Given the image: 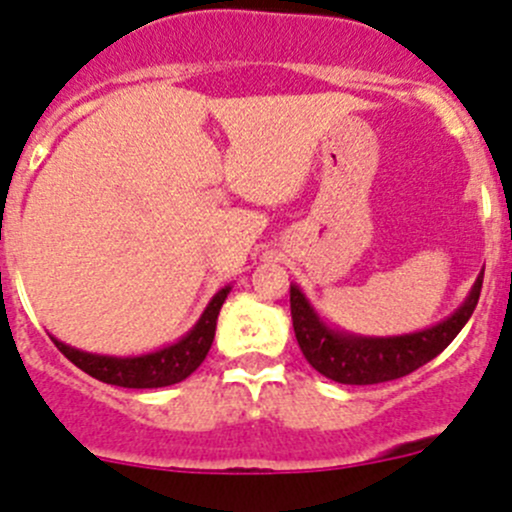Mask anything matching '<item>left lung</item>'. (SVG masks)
I'll return each mask as SVG.
<instances>
[{
    "instance_id": "8db88e82",
    "label": "left lung",
    "mask_w": 512,
    "mask_h": 512,
    "mask_svg": "<svg viewBox=\"0 0 512 512\" xmlns=\"http://www.w3.org/2000/svg\"><path fill=\"white\" fill-rule=\"evenodd\" d=\"M480 287H483V275L476 280L463 307L451 314L446 322L436 324L426 332L391 339L347 337V334L332 332L319 322L304 294L297 287H289L294 337H297L304 359L327 379L356 386L394 381L436 359L456 339V334L466 327L476 309Z\"/></svg>"
}]
</instances>
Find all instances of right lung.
I'll return each mask as SVG.
<instances>
[{"label":"right lung","mask_w":512,"mask_h":512,"mask_svg":"<svg viewBox=\"0 0 512 512\" xmlns=\"http://www.w3.org/2000/svg\"><path fill=\"white\" fill-rule=\"evenodd\" d=\"M227 292H230V287L220 289L203 312L200 322L190 329V334H185L178 344L160 349V352L116 359V356L79 352V349L66 347L59 339H54V344L71 364H76L81 371L103 381V384L126 386V389H158V386L178 384L203 364L210 347H213L215 324H218V314Z\"/></svg>","instance_id":"1"}]
</instances>
